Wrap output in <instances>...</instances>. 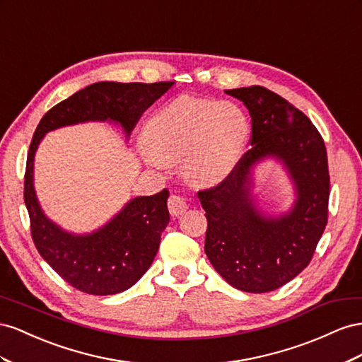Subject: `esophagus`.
Here are the masks:
<instances>
[{
  "instance_id": "esophagus-1",
  "label": "esophagus",
  "mask_w": 362,
  "mask_h": 362,
  "mask_svg": "<svg viewBox=\"0 0 362 362\" xmlns=\"http://www.w3.org/2000/svg\"><path fill=\"white\" fill-rule=\"evenodd\" d=\"M187 209H188V204L183 197H180V195L174 194L168 199V211L173 216H179Z\"/></svg>"
}]
</instances>
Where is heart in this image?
<instances>
[{"label": "heart", "mask_w": 362, "mask_h": 362, "mask_svg": "<svg viewBox=\"0 0 362 362\" xmlns=\"http://www.w3.org/2000/svg\"><path fill=\"white\" fill-rule=\"evenodd\" d=\"M247 139L249 121L233 103L180 97L147 119L141 158L156 170L180 162L185 180L209 188L229 177Z\"/></svg>", "instance_id": "obj_1"}]
</instances>
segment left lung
I'll list each match as a JSON object with an SVG mask.
<instances>
[{"label":"left lung","mask_w":362,"mask_h":362,"mask_svg":"<svg viewBox=\"0 0 362 362\" xmlns=\"http://www.w3.org/2000/svg\"><path fill=\"white\" fill-rule=\"evenodd\" d=\"M252 117V148L229 177L200 191L206 211L204 252L227 284L245 293H268L308 267L327 223L329 170L318 130L285 98L262 86L224 90ZM265 158L281 161L295 189L286 213L262 210L252 175Z\"/></svg>","instance_id":"1"}]
</instances>
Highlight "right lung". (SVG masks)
<instances>
[{
  "instance_id": "obj_1",
  "label": "right lung",
  "mask_w": 362,
  "mask_h": 362,
  "mask_svg": "<svg viewBox=\"0 0 362 362\" xmlns=\"http://www.w3.org/2000/svg\"><path fill=\"white\" fill-rule=\"evenodd\" d=\"M174 81L118 83L98 81L49 109L40 119L30 144L24 200L37 252L69 285L92 296H110L129 290L146 273L170 221L168 189L129 200L98 229L74 233L62 229L40 208L35 189V154L48 132L81 122H113L126 138L154 101Z\"/></svg>"
}]
</instances>
